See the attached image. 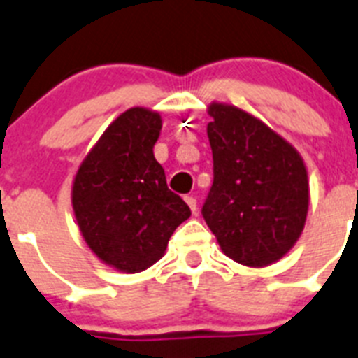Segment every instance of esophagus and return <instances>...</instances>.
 <instances>
[{
  "mask_svg": "<svg viewBox=\"0 0 358 358\" xmlns=\"http://www.w3.org/2000/svg\"><path fill=\"white\" fill-rule=\"evenodd\" d=\"M185 201H187V205H189V209H191V213H192V214H196V210H198L196 198H194V196H185Z\"/></svg>",
  "mask_w": 358,
  "mask_h": 358,
  "instance_id": "obj_1",
  "label": "esophagus"
}]
</instances>
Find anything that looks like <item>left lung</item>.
<instances>
[{
	"label": "left lung",
	"mask_w": 358,
	"mask_h": 358,
	"mask_svg": "<svg viewBox=\"0 0 358 358\" xmlns=\"http://www.w3.org/2000/svg\"><path fill=\"white\" fill-rule=\"evenodd\" d=\"M214 182L205 223L236 263L266 266L295 245L308 214V175L301 155L268 126L229 104L209 106Z\"/></svg>",
	"instance_id": "8db88e82"
}]
</instances>
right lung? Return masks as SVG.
I'll return each mask as SVG.
<instances>
[{
    "label": "right lung",
    "mask_w": 358,
    "mask_h": 358,
    "mask_svg": "<svg viewBox=\"0 0 358 358\" xmlns=\"http://www.w3.org/2000/svg\"><path fill=\"white\" fill-rule=\"evenodd\" d=\"M162 129L157 111L131 108L108 126L83 160L71 189L80 234L92 252L126 273L155 265L189 205L167 189L153 148Z\"/></svg>",
    "instance_id": "add662e5"
}]
</instances>
